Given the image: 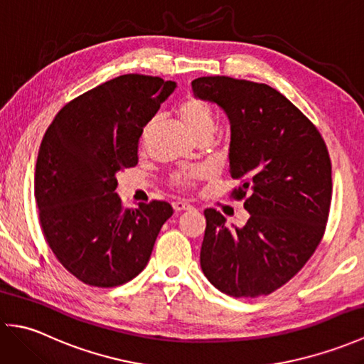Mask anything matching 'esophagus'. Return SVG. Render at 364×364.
<instances>
[{"mask_svg": "<svg viewBox=\"0 0 364 364\" xmlns=\"http://www.w3.org/2000/svg\"><path fill=\"white\" fill-rule=\"evenodd\" d=\"M173 210L175 213H181V211H189L192 210V205H189L188 202H173Z\"/></svg>", "mask_w": 364, "mask_h": 364, "instance_id": "1", "label": "esophagus"}]
</instances>
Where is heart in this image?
Wrapping results in <instances>:
<instances>
[{
	"label": "heart",
	"instance_id": "obj_1",
	"mask_svg": "<svg viewBox=\"0 0 364 364\" xmlns=\"http://www.w3.org/2000/svg\"><path fill=\"white\" fill-rule=\"evenodd\" d=\"M176 117L180 120L184 128H186L189 133L194 136L196 141L202 137H211L215 128V117L211 109V106L208 105L203 100H200L194 95H188L183 98L180 105L176 106ZM202 175L200 170H192V172L183 173L175 176L173 183L176 186H188L191 180L198 178Z\"/></svg>",
	"mask_w": 364,
	"mask_h": 364
}]
</instances>
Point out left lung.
Listing matches in <instances>:
<instances>
[{
    "label": "left lung",
    "mask_w": 364,
    "mask_h": 364,
    "mask_svg": "<svg viewBox=\"0 0 364 364\" xmlns=\"http://www.w3.org/2000/svg\"><path fill=\"white\" fill-rule=\"evenodd\" d=\"M194 97L225 112L230 175L250 218L225 225L210 208L200 250L205 277L231 297L267 296L305 266L328 219L331 164L313 123L280 92L228 76L192 81Z\"/></svg>",
    "instance_id": "1"
}]
</instances>
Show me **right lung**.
Instances as JSON below:
<instances>
[{
    "mask_svg": "<svg viewBox=\"0 0 364 364\" xmlns=\"http://www.w3.org/2000/svg\"><path fill=\"white\" fill-rule=\"evenodd\" d=\"M175 81L122 75L60 109L36 164L43 236L60 264L82 283L114 288L133 280L173 214L167 202L123 210L117 173L137 164L144 128L173 94Z\"/></svg>",
    "mask_w": 364,
    "mask_h": 364,
    "instance_id": "right-lung-1",
    "label": "right lung"
}]
</instances>
